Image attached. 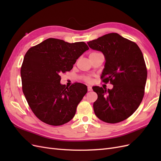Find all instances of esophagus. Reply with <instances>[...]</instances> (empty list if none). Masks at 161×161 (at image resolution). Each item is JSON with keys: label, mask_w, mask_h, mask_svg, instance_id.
Returning <instances> with one entry per match:
<instances>
[{"label": "esophagus", "mask_w": 161, "mask_h": 161, "mask_svg": "<svg viewBox=\"0 0 161 161\" xmlns=\"http://www.w3.org/2000/svg\"><path fill=\"white\" fill-rule=\"evenodd\" d=\"M87 89H88V91H92V87L91 86H89L88 87H87Z\"/></svg>", "instance_id": "1"}]
</instances>
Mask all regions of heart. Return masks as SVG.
<instances>
[{
	"label": "heart",
	"instance_id": "1",
	"mask_svg": "<svg viewBox=\"0 0 161 161\" xmlns=\"http://www.w3.org/2000/svg\"><path fill=\"white\" fill-rule=\"evenodd\" d=\"M97 53H96V52L91 53V54H90V56H91V55H95V54H97ZM84 80H85L86 82H88V83H91V82H92V78H91L90 76H85V77L84 78Z\"/></svg>",
	"mask_w": 161,
	"mask_h": 161
}]
</instances>
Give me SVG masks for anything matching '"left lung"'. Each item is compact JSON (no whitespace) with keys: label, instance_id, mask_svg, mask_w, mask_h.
Listing matches in <instances>:
<instances>
[{"label":"left lung","instance_id":"left-lung-1","mask_svg":"<svg viewBox=\"0 0 161 161\" xmlns=\"http://www.w3.org/2000/svg\"><path fill=\"white\" fill-rule=\"evenodd\" d=\"M92 50L103 53L105 69L101 79L113 85L112 89L92 87L98 98L93 103L97 118L115 124L132 115L144 95L147 69L140 47L134 42L111 33L87 42Z\"/></svg>","mask_w":161,"mask_h":161}]
</instances>
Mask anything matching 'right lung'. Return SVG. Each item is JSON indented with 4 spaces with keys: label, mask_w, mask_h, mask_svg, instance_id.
Returning a JSON list of instances; mask_svg holds the SVG:
<instances>
[{
    "label": "right lung",
    "mask_w": 161,
    "mask_h": 161,
    "mask_svg": "<svg viewBox=\"0 0 161 161\" xmlns=\"http://www.w3.org/2000/svg\"><path fill=\"white\" fill-rule=\"evenodd\" d=\"M89 47L49 38L30 47L21 68L22 90L33 113L43 122L61 125L70 121L87 92L84 84H60L62 73L70 71Z\"/></svg>",
    "instance_id": "1"
}]
</instances>
